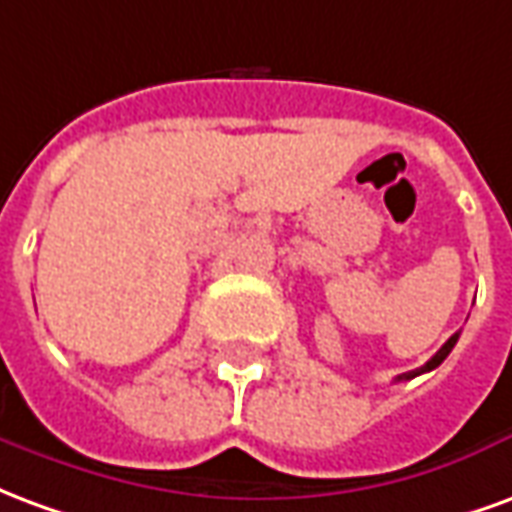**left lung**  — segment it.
Here are the masks:
<instances>
[{"instance_id":"obj_1","label":"left lung","mask_w":512,"mask_h":512,"mask_svg":"<svg viewBox=\"0 0 512 512\" xmlns=\"http://www.w3.org/2000/svg\"><path fill=\"white\" fill-rule=\"evenodd\" d=\"M458 337H461V332L452 334L450 340H447V343L441 345L439 351H436V356H430L428 362H425V365H422V367H417V370H411V373H403V376H397L395 381H408V378L419 376V373H430V370H436V367H439L441 362H444V359L450 356V351H452V348H455V343H458Z\"/></svg>"}]
</instances>
